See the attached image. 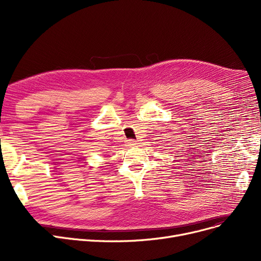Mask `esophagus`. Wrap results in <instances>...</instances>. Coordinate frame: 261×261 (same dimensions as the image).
<instances>
[{
  "instance_id": "34e87169",
  "label": "esophagus",
  "mask_w": 261,
  "mask_h": 261,
  "mask_svg": "<svg viewBox=\"0 0 261 261\" xmlns=\"http://www.w3.org/2000/svg\"><path fill=\"white\" fill-rule=\"evenodd\" d=\"M128 145H130V146H135V145H138V142L134 141V140H130V141H128Z\"/></svg>"
}]
</instances>
